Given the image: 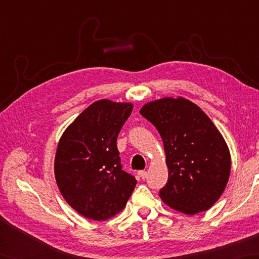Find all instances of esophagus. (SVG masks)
Returning a JSON list of instances; mask_svg holds the SVG:
<instances>
[{
	"instance_id": "obj_1",
	"label": "esophagus",
	"mask_w": 259,
	"mask_h": 259,
	"mask_svg": "<svg viewBox=\"0 0 259 259\" xmlns=\"http://www.w3.org/2000/svg\"><path fill=\"white\" fill-rule=\"evenodd\" d=\"M138 175L141 179L147 178V171H145V170H140V171H138Z\"/></svg>"
}]
</instances>
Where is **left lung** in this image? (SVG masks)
I'll return each mask as SVG.
<instances>
[{"mask_svg": "<svg viewBox=\"0 0 259 259\" xmlns=\"http://www.w3.org/2000/svg\"><path fill=\"white\" fill-rule=\"evenodd\" d=\"M140 113L163 141L168 183L159 191L162 201L187 214L211 208L226 188L232 166L228 146L216 125L183 97L150 101Z\"/></svg>", "mask_w": 259, "mask_h": 259, "instance_id": "left-lung-1", "label": "left lung"}]
</instances>
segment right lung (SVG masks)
<instances>
[{"label": "right lung", "mask_w": 259, "mask_h": 259, "mask_svg": "<svg viewBox=\"0 0 259 259\" xmlns=\"http://www.w3.org/2000/svg\"><path fill=\"white\" fill-rule=\"evenodd\" d=\"M134 104L102 99L90 104L59 140L54 176L61 195L76 212L107 221L120 212L136 187L122 170L117 137Z\"/></svg>", "instance_id": "1"}]
</instances>
